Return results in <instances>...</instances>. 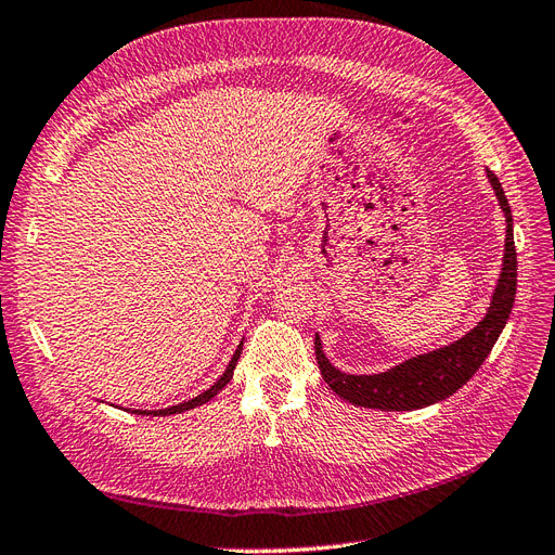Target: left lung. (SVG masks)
Returning <instances> with one entry per match:
<instances>
[{
  "instance_id": "1",
  "label": "left lung",
  "mask_w": 555,
  "mask_h": 555,
  "mask_svg": "<svg viewBox=\"0 0 555 555\" xmlns=\"http://www.w3.org/2000/svg\"><path fill=\"white\" fill-rule=\"evenodd\" d=\"M487 175L498 195V203L505 211L507 235L503 272H500L491 307L485 320L450 346L426 354H417L413 360H408L395 369L373 375H350L334 369L327 362L323 346H320V336L315 334V360L320 373H323V378L332 387L334 395L364 408L417 410L452 397L454 391L466 385L475 375V371L485 364L500 332L507 325L516 297V248L512 209L498 177L491 170H487Z\"/></svg>"
}]
</instances>
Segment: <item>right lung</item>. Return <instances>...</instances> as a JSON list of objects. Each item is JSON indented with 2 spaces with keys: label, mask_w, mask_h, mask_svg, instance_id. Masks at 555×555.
<instances>
[{
  "label": "right lung",
  "mask_w": 555,
  "mask_h": 555,
  "mask_svg": "<svg viewBox=\"0 0 555 555\" xmlns=\"http://www.w3.org/2000/svg\"><path fill=\"white\" fill-rule=\"evenodd\" d=\"M240 354H242V344L237 346V350H235V354H232V360H230V364H228V369H225V373L221 375V378L214 383L207 391H203V395H198L195 399H189V401H184V403H177V405H170V408H166V410H152V413H147V410H133V413H138V415H177V413H184V410H191V408H195V405H203V403H207V401H211L214 397L219 395V391L230 383V378H232V371H235V364H237V360H240Z\"/></svg>",
  "instance_id": "right-lung-1"
}]
</instances>
